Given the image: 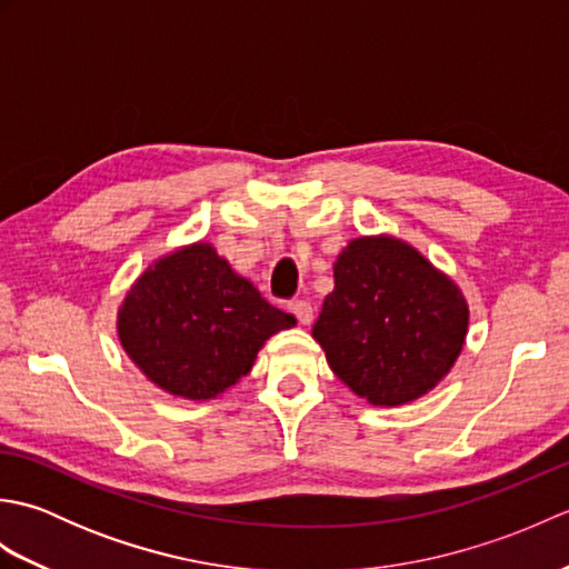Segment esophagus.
<instances>
[{"label":"esophagus","instance_id":"1","mask_svg":"<svg viewBox=\"0 0 569 569\" xmlns=\"http://www.w3.org/2000/svg\"><path fill=\"white\" fill-rule=\"evenodd\" d=\"M288 310L293 312L298 322H303V325L312 322V306L308 303V300H291V303H288Z\"/></svg>","mask_w":569,"mask_h":569}]
</instances>
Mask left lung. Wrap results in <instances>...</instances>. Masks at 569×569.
I'll return each instance as SVG.
<instances>
[{"label":"left lung","instance_id":"8db88e82","mask_svg":"<svg viewBox=\"0 0 569 569\" xmlns=\"http://www.w3.org/2000/svg\"><path fill=\"white\" fill-rule=\"evenodd\" d=\"M469 308L459 288L393 237L349 241L335 291L312 328L328 365L373 406L428 393L462 352Z\"/></svg>","mask_w":569,"mask_h":569}]
</instances>
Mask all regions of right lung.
I'll return each mask as SVG.
<instances>
[{"label":"right lung","mask_w":569,"mask_h":569,"mask_svg":"<svg viewBox=\"0 0 569 569\" xmlns=\"http://www.w3.org/2000/svg\"><path fill=\"white\" fill-rule=\"evenodd\" d=\"M296 325L210 244L159 259L119 308V340L163 391L208 401L249 373L271 335Z\"/></svg>","instance_id":"obj_1"}]
</instances>
